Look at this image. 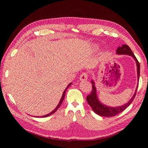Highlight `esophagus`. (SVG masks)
<instances>
[{
  "mask_svg": "<svg viewBox=\"0 0 148 148\" xmlns=\"http://www.w3.org/2000/svg\"><path fill=\"white\" fill-rule=\"evenodd\" d=\"M88 74L86 72H83L82 74L80 75V77L79 79L80 81H86L88 79Z\"/></svg>",
  "mask_w": 148,
  "mask_h": 148,
  "instance_id": "1",
  "label": "esophagus"
}]
</instances>
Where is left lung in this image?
Returning <instances> with one entry per match:
<instances>
[{
  "label": "left lung",
  "mask_w": 148,
  "mask_h": 148,
  "mask_svg": "<svg viewBox=\"0 0 148 148\" xmlns=\"http://www.w3.org/2000/svg\"><path fill=\"white\" fill-rule=\"evenodd\" d=\"M116 53L118 55H128L131 56L132 57H133L134 59L136 62L137 65V77H138V81H139V76H140V64L139 62H138L137 59L135 56L133 52L132 51L130 47L126 45H123L121 47H118V49H116ZM92 83L93 84L92 85V91L90 95L86 97V100L88 104L92 108L93 111L95 112L96 114H99L102 116H106V117H111V116H114L117 115L119 113L123 112L124 110L126 109L128 106H130V103L132 102L134 100L135 96L136 95L137 87V86L136 92H135L133 97H132V99L128 101L126 104L123 106L116 107V108H112V107L107 106L104 104H103L102 103L99 101L97 97V90L95 86V83L93 81H92Z\"/></svg>",
  "instance_id": "1"
}]
</instances>
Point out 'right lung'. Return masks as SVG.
Listing matches in <instances>:
<instances>
[{"mask_svg":"<svg viewBox=\"0 0 148 148\" xmlns=\"http://www.w3.org/2000/svg\"><path fill=\"white\" fill-rule=\"evenodd\" d=\"M71 84H72V83H69V85L67 86V88H65V90L64 91V93H63V95H62V98H61V99H60V102H59V103H58V106H56V108L53 110V111H51V112L50 113H49V114H46V115H45V116H40V118H44V117H47V116H50V115H51V114H54V113L57 111V109L60 108V106H61V104L62 103V102H63V100H64V98H65V92H66V90H67V89L71 85ZM37 117H39V116H37Z\"/></svg>","mask_w":148,"mask_h":148,"instance_id":"right-lung-1","label":"right lung"}]
</instances>
